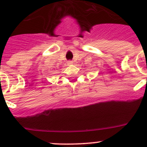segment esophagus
I'll list each match as a JSON object with an SVG mask.
<instances>
[{
    "label": "esophagus",
    "mask_w": 147,
    "mask_h": 147,
    "mask_svg": "<svg viewBox=\"0 0 147 147\" xmlns=\"http://www.w3.org/2000/svg\"><path fill=\"white\" fill-rule=\"evenodd\" d=\"M72 64H73V61H72V60H69V61H67V65H70Z\"/></svg>",
    "instance_id": "1"
}]
</instances>
